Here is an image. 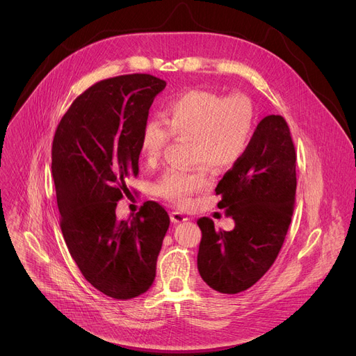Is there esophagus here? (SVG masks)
Instances as JSON below:
<instances>
[{
  "label": "esophagus",
  "mask_w": 356,
  "mask_h": 356,
  "mask_svg": "<svg viewBox=\"0 0 356 356\" xmlns=\"http://www.w3.org/2000/svg\"><path fill=\"white\" fill-rule=\"evenodd\" d=\"M170 219H172L173 223H180V222L188 220V216H186V215L181 213V212H179V211H173V212L170 213Z\"/></svg>",
  "instance_id": "1"
}]
</instances>
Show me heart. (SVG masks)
Listing matches in <instances>:
<instances>
[{
  "instance_id": "b5f03b06",
  "label": "heart",
  "mask_w": 356,
  "mask_h": 356,
  "mask_svg": "<svg viewBox=\"0 0 356 356\" xmlns=\"http://www.w3.org/2000/svg\"><path fill=\"white\" fill-rule=\"evenodd\" d=\"M163 122L148 120L140 134V154L154 163L170 140L191 138L192 170L168 168L156 181V195L188 207L192 197L211 188L208 165L216 172L231 168L251 143L254 109L248 98H222L211 90L192 89L173 98L163 109Z\"/></svg>"
}]
</instances>
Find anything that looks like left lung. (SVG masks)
I'll list each match as a JSON object with an SVG mask.
<instances>
[{
  "label": "left lung",
  "instance_id": "obj_1",
  "mask_svg": "<svg viewBox=\"0 0 356 356\" xmlns=\"http://www.w3.org/2000/svg\"><path fill=\"white\" fill-rule=\"evenodd\" d=\"M296 149L282 115H267L257 125L251 143L216 186L235 222L232 231L215 229L200 218L202 241L197 270L211 289L236 294L254 286L283 247L296 199Z\"/></svg>",
  "mask_w": 356,
  "mask_h": 356
}]
</instances>
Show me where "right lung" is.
Returning a JSON list of instances; mask_svg holds the SVG:
<instances>
[{
    "mask_svg": "<svg viewBox=\"0 0 356 356\" xmlns=\"http://www.w3.org/2000/svg\"><path fill=\"white\" fill-rule=\"evenodd\" d=\"M165 82L147 73L92 85L73 101L51 145V173L67 250L88 282L128 300L145 293L170 218L157 202L118 220L117 202L138 175L140 134Z\"/></svg>",
    "mask_w": 356,
    "mask_h": 356,
    "instance_id": "1",
    "label": "right lung"
}]
</instances>
